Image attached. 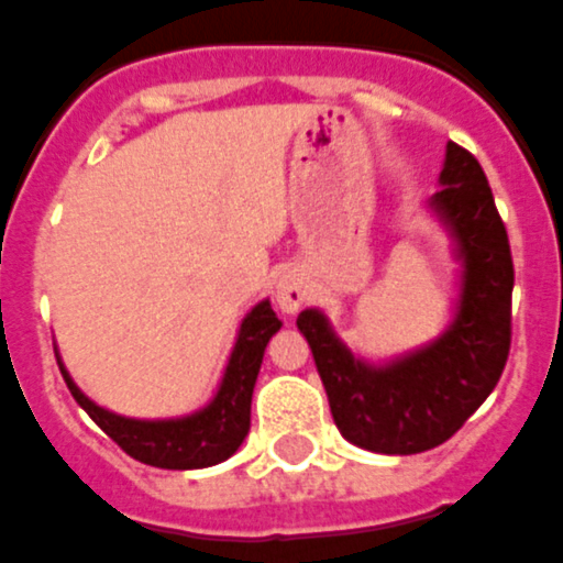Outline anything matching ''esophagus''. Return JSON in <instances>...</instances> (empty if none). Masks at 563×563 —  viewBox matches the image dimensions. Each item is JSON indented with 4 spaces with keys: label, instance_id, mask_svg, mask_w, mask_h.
<instances>
[{
    "label": "esophagus",
    "instance_id": "34e87169",
    "mask_svg": "<svg viewBox=\"0 0 563 563\" xmlns=\"http://www.w3.org/2000/svg\"><path fill=\"white\" fill-rule=\"evenodd\" d=\"M310 298V289H307V277L298 272V268H286V272L277 277L274 283V300L283 312H298Z\"/></svg>",
    "mask_w": 563,
    "mask_h": 563
}]
</instances>
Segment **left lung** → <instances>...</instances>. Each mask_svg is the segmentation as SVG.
Segmentation results:
<instances>
[{
    "label": "left lung",
    "instance_id": "obj_1",
    "mask_svg": "<svg viewBox=\"0 0 563 563\" xmlns=\"http://www.w3.org/2000/svg\"><path fill=\"white\" fill-rule=\"evenodd\" d=\"M431 209L449 227L463 263L452 324L431 345L372 366L330 330L324 312L303 310L307 336L330 413L349 443L377 454H419L461 431L493 386L510 351L514 260L478 158L449 141Z\"/></svg>",
    "mask_w": 563,
    "mask_h": 563
}]
</instances>
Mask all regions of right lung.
<instances>
[{
    "label": "right lung",
    "mask_w": 563,
    "mask_h": 563,
    "mask_svg": "<svg viewBox=\"0 0 563 563\" xmlns=\"http://www.w3.org/2000/svg\"><path fill=\"white\" fill-rule=\"evenodd\" d=\"M277 330H280V319L274 316L272 303L260 300L244 316L235 349L212 401L203 410L179 416V419H126V416L111 413L106 407L93 405L91 398L73 384L62 357L58 354L55 357H58L64 384L79 401L81 410L91 416L129 457L147 466H158V470H203L235 454V449L251 431L253 384L263 366L265 345Z\"/></svg>",
    "instance_id": "right-lung-1"
}]
</instances>
